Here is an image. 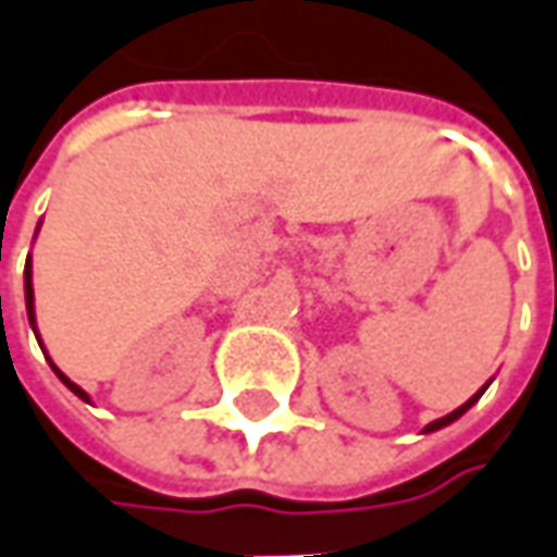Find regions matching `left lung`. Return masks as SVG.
Masks as SVG:
<instances>
[{
  "label": "left lung",
  "mask_w": 557,
  "mask_h": 557,
  "mask_svg": "<svg viewBox=\"0 0 557 557\" xmlns=\"http://www.w3.org/2000/svg\"><path fill=\"white\" fill-rule=\"evenodd\" d=\"M490 385V382H487ZM487 385H484V388H487ZM484 388H481V392L478 394H471L469 400H466V404H462V407H456V410L453 412H447V416H441V419H434V422H429V425H425V429H422V432L429 434V432H437V429H447V425H450V422H456V419H459V416H462V412H469L471 407H474V404H478V397H481V394H484Z\"/></svg>",
  "instance_id": "left-lung-1"
}]
</instances>
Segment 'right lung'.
Returning a JSON list of instances; mask_svg holds the SVG:
<instances>
[{
	"label": "right lung",
	"mask_w": 557,
	"mask_h": 557,
	"mask_svg": "<svg viewBox=\"0 0 557 557\" xmlns=\"http://www.w3.org/2000/svg\"><path fill=\"white\" fill-rule=\"evenodd\" d=\"M36 231H39V227H36ZM24 298H27V320H29V326H33V333H36V338H39V330H36V308H33V261H29V259H27V268H24ZM39 345H42V342H39ZM42 355H46V345H42ZM49 363H51V370H54V375H58V379H61V382L67 385L70 392L76 394L79 400H86V404H91V397H88V394L83 392V388H79L76 382H70L67 375H64V373H61V370H58V367H54V360H51V357H49Z\"/></svg>",
	"instance_id": "right-lung-1"
}]
</instances>
